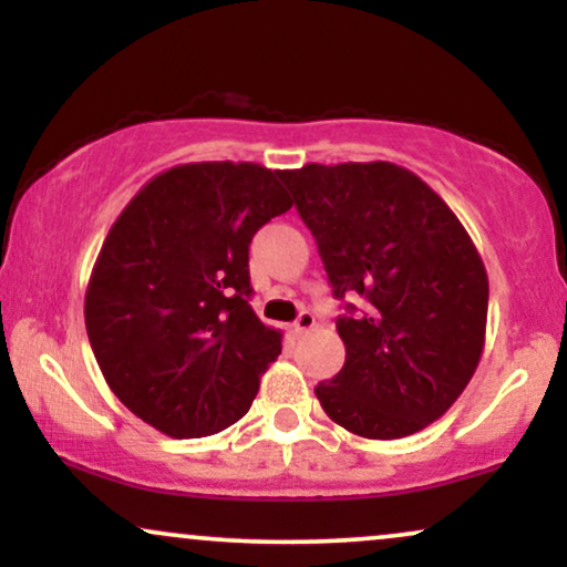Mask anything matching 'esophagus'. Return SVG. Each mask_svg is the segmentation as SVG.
I'll return each instance as SVG.
<instances>
[{
  "mask_svg": "<svg viewBox=\"0 0 567 567\" xmlns=\"http://www.w3.org/2000/svg\"><path fill=\"white\" fill-rule=\"evenodd\" d=\"M315 315H311V311H301V315H298L296 317V322H292V333H296V336H301V333H306V330H311V328H315Z\"/></svg>",
  "mask_w": 567,
  "mask_h": 567,
  "instance_id": "obj_1",
  "label": "esophagus"
}]
</instances>
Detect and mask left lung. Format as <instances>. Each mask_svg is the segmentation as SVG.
<instances>
[{
  "instance_id": "obj_1",
  "label": "left lung",
  "mask_w": 567,
  "mask_h": 567,
  "mask_svg": "<svg viewBox=\"0 0 567 567\" xmlns=\"http://www.w3.org/2000/svg\"><path fill=\"white\" fill-rule=\"evenodd\" d=\"M279 178L315 234L347 362L315 394L336 424L396 440L458 400L485 347L487 275L451 207L392 162L303 165Z\"/></svg>"
}]
</instances>
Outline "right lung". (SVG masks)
Returning <instances> with one entry per match:
<instances>
[{
    "label": "right lung",
    "mask_w": 567,
    "mask_h": 567,
    "mask_svg": "<svg viewBox=\"0 0 567 567\" xmlns=\"http://www.w3.org/2000/svg\"><path fill=\"white\" fill-rule=\"evenodd\" d=\"M292 207L279 171L194 162L148 181L114 220L84 296L112 392L171 437H207L250 410L282 333L250 306L252 234Z\"/></svg>",
    "instance_id": "1"
}]
</instances>
